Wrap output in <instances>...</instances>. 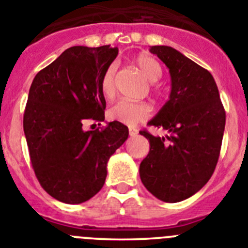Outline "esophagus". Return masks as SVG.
I'll list each match as a JSON object with an SVG mask.
<instances>
[{"label": "esophagus", "instance_id": "obj_1", "mask_svg": "<svg viewBox=\"0 0 248 248\" xmlns=\"http://www.w3.org/2000/svg\"><path fill=\"white\" fill-rule=\"evenodd\" d=\"M129 135H130V137H137V135H138V130H137V129L129 128Z\"/></svg>", "mask_w": 248, "mask_h": 248}]
</instances>
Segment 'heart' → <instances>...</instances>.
<instances>
[{
	"label": "heart",
	"instance_id": "1",
	"mask_svg": "<svg viewBox=\"0 0 248 248\" xmlns=\"http://www.w3.org/2000/svg\"><path fill=\"white\" fill-rule=\"evenodd\" d=\"M135 64L139 68L140 73L145 77L149 82H156L160 79L163 74L161 65L159 64L156 59L148 54H140L134 59ZM115 64H110L103 73L99 82L100 93L107 99H110L115 94ZM109 118L122 124L129 126H134L139 123L148 119L150 115V108L146 103L143 102H130V100H118L114 105H111L108 111Z\"/></svg>",
	"mask_w": 248,
	"mask_h": 248
}]
</instances>
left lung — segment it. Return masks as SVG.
<instances>
[{
  "label": "left lung",
  "mask_w": 248,
  "mask_h": 248,
  "mask_svg": "<svg viewBox=\"0 0 248 248\" xmlns=\"http://www.w3.org/2000/svg\"><path fill=\"white\" fill-rule=\"evenodd\" d=\"M171 77L170 99L149 125L164 129L166 137L141 130L150 143L141 161V183L159 200L179 202L202 189L220 156L226 113L217 85L207 69L168 46H153Z\"/></svg>",
  "instance_id": "left-lung-1"
}]
</instances>
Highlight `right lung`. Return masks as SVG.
I'll return each mask as SVG.
<instances>
[{
    "instance_id": "obj_1",
    "label": "right lung",
    "mask_w": 248,
    "mask_h": 248,
    "mask_svg": "<svg viewBox=\"0 0 248 248\" xmlns=\"http://www.w3.org/2000/svg\"><path fill=\"white\" fill-rule=\"evenodd\" d=\"M117 56V47L74 46L31 84L23 115L31 164L56 200L82 203L93 198L105 183L109 157L128 139V126L115 120L83 130L85 120H104L99 82Z\"/></svg>"
}]
</instances>
